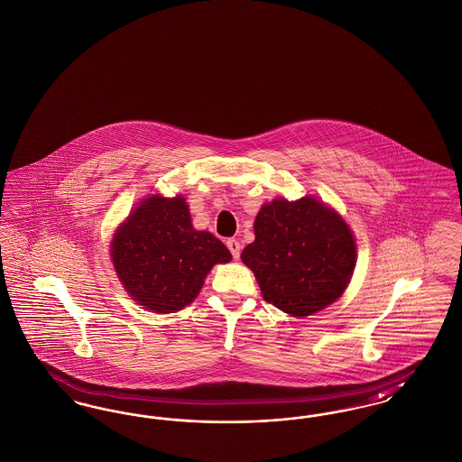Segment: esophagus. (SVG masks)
I'll use <instances>...</instances> for the list:
<instances>
[{
	"mask_svg": "<svg viewBox=\"0 0 462 462\" xmlns=\"http://www.w3.org/2000/svg\"><path fill=\"white\" fill-rule=\"evenodd\" d=\"M226 247L230 249V253H232V256H234L236 260L241 256V244H239V241L228 239V241H226Z\"/></svg>",
	"mask_w": 462,
	"mask_h": 462,
	"instance_id": "34e87169",
	"label": "esophagus"
}]
</instances>
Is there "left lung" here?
<instances>
[{
    "mask_svg": "<svg viewBox=\"0 0 462 462\" xmlns=\"http://www.w3.org/2000/svg\"><path fill=\"white\" fill-rule=\"evenodd\" d=\"M241 258L264 301L307 317L336 301L352 279L356 247L345 220L315 199H275L254 221Z\"/></svg>",
    "mask_w": 462,
    "mask_h": 462,
    "instance_id": "1",
    "label": "left lung"
}]
</instances>
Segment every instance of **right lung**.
Instances as JSON below:
<instances>
[{
	"instance_id": "obj_1",
	"label": "right lung",
	"mask_w": 462,
	"mask_h": 462,
	"mask_svg": "<svg viewBox=\"0 0 462 462\" xmlns=\"http://www.w3.org/2000/svg\"><path fill=\"white\" fill-rule=\"evenodd\" d=\"M110 256L133 300L155 313L192 303L213 264L232 260L225 244L192 226L185 199H145L117 230Z\"/></svg>"
}]
</instances>
